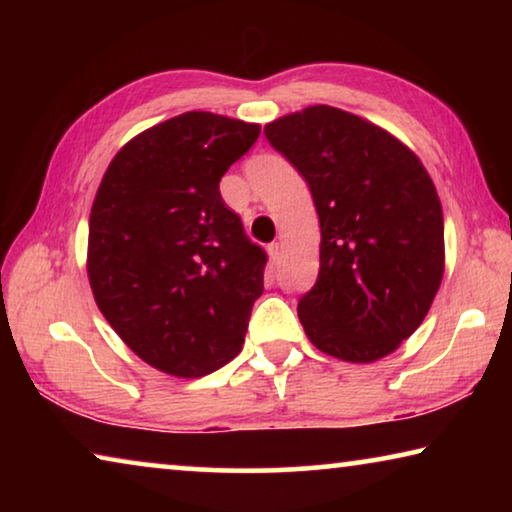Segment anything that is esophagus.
I'll return each instance as SVG.
<instances>
[{
	"label": "esophagus",
	"mask_w": 512,
	"mask_h": 512,
	"mask_svg": "<svg viewBox=\"0 0 512 512\" xmlns=\"http://www.w3.org/2000/svg\"><path fill=\"white\" fill-rule=\"evenodd\" d=\"M280 257H282V244H277V241H273V244L268 246V262L275 266L277 262H280Z\"/></svg>",
	"instance_id": "esophagus-1"
}]
</instances>
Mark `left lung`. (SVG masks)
Returning a JSON list of instances; mask_svg holds the SVG:
<instances>
[{
    "label": "left lung",
    "mask_w": 512,
    "mask_h": 512,
    "mask_svg": "<svg viewBox=\"0 0 512 512\" xmlns=\"http://www.w3.org/2000/svg\"><path fill=\"white\" fill-rule=\"evenodd\" d=\"M314 196L320 268L298 302L320 352L372 363L420 327L445 273L443 207L418 155L384 128L332 106L264 126Z\"/></svg>",
    "instance_id": "left-lung-1"
}]
</instances>
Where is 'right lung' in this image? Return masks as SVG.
<instances>
[{
  "label": "right lung",
  "instance_id": "1",
  "mask_svg": "<svg viewBox=\"0 0 512 512\" xmlns=\"http://www.w3.org/2000/svg\"><path fill=\"white\" fill-rule=\"evenodd\" d=\"M257 137L259 124L183 112L121 146L94 196V300L119 339L167 375H210L244 345L266 253L219 183Z\"/></svg>",
  "mask_w": 512,
  "mask_h": 512
}]
</instances>
